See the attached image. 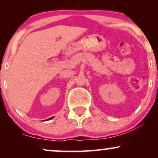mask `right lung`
Wrapping results in <instances>:
<instances>
[{
  "mask_svg": "<svg viewBox=\"0 0 158 158\" xmlns=\"http://www.w3.org/2000/svg\"><path fill=\"white\" fill-rule=\"evenodd\" d=\"M52 118H53V117H51V118H50V119H52Z\"/></svg>",
  "mask_w": 158,
  "mask_h": 158,
  "instance_id": "obj_1",
  "label": "right lung"
}]
</instances>
